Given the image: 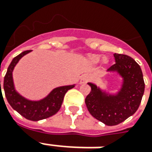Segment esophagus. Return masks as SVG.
<instances>
[{"label": "esophagus", "instance_id": "esophagus-1", "mask_svg": "<svg viewBox=\"0 0 152 152\" xmlns=\"http://www.w3.org/2000/svg\"><path fill=\"white\" fill-rule=\"evenodd\" d=\"M91 79V77H90L89 75H84V76H82V77L80 78V84H86V82H88Z\"/></svg>", "mask_w": 152, "mask_h": 152}]
</instances>
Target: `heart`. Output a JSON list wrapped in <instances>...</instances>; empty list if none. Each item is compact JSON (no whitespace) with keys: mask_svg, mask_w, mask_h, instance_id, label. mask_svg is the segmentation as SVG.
<instances>
[{"mask_svg":"<svg viewBox=\"0 0 152 152\" xmlns=\"http://www.w3.org/2000/svg\"><path fill=\"white\" fill-rule=\"evenodd\" d=\"M100 56H98V55H91V56H89V59L91 60V61L93 63H96L98 62L99 61H100ZM102 61L104 63H106L107 62V59L105 57V58L102 59Z\"/></svg>","mask_w":152,"mask_h":152,"instance_id":"obj_1","label":"heart"}]
</instances>
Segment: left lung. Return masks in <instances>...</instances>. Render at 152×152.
<instances>
[{
	"label": "left lung",
	"mask_w": 152,
	"mask_h": 152,
	"mask_svg": "<svg viewBox=\"0 0 152 152\" xmlns=\"http://www.w3.org/2000/svg\"><path fill=\"white\" fill-rule=\"evenodd\" d=\"M115 63L107 72H115L122 78L121 88L116 94H109L89 82L91 92L85 102L91 115L107 126L123 122L137 111L145 91L140 66L129 56L114 54Z\"/></svg>",
	"instance_id": "8db88e82"
}]
</instances>
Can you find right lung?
I'll use <instances>...</instances> for the list:
<instances>
[{"label":"right lung","instance_id":"1","mask_svg":"<svg viewBox=\"0 0 152 152\" xmlns=\"http://www.w3.org/2000/svg\"><path fill=\"white\" fill-rule=\"evenodd\" d=\"M31 51V50H25L12 60L7 69V74L4 77L3 87L7 102L11 105V107L27 120L37 121L40 120L48 118L58 112L62 104L65 94L67 92L68 90L73 88L75 85L56 87L52 90L47 96L40 101H31L20 96L15 89L12 72L20 59Z\"/></svg>","mask_w":152,"mask_h":152}]
</instances>
